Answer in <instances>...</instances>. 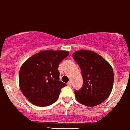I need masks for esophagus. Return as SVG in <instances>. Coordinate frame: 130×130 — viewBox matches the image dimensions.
<instances>
[{
	"label": "esophagus",
	"mask_w": 130,
	"mask_h": 130,
	"mask_svg": "<svg viewBox=\"0 0 130 130\" xmlns=\"http://www.w3.org/2000/svg\"><path fill=\"white\" fill-rule=\"evenodd\" d=\"M71 81H69V82L68 83V85L69 86H71Z\"/></svg>",
	"instance_id": "esophagus-1"
}]
</instances>
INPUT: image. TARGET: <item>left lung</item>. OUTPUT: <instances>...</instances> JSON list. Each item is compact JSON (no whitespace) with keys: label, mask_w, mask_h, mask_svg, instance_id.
I'll return each instance as SVG.
<instances>
[{"label":"left lung","mask_w":130,"mask_h":130,"mask_svg":"<svg viewBox=\"0 0 130 130\" xmlns=\"http://www.w3.org/2000/svg\"><path fill=\"white\" fill-rule=\"evenodd\" d=\"M73 56L81 68L83 79L81 89L75 91L76 100L86 106L100 105L109 97L113 89L111 66L102 56L89 50L77 51Z\"/></svg>","instance_id":"8db88e82"}]
</instances>
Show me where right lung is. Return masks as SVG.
I'll return each instance as SVG.
<instances>
[{"label":"right lung","instance_id":"add662e5","mask_svg":"<svg viewBox=\"0 0 130 130\" xmlns=\"http://www.w3.org/2000/svg\"><path fill=\"white\" fill-rule=\"evenodd\" d=\"M68 55L67 51H42L21 66L20 89L31 103L44 107L57 101L61 88L66 86L59 81V64Z\"/></svg>","mask_w":130,"mask_h":130}]
</instances>
